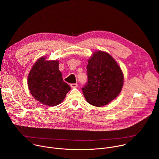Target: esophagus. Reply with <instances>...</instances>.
<instances>
[{
  "instance_id": "34e87169",
  "label": "esophagus",
  "mask_w": 159,
  "mask_h": 159,
  "mask_svg": "<svg viewBox=\"0 0 159 159\" xmlns=\"http://www.w3.org/2000/svg\"><path fill=\"white\" fill-rule=\"evenodd\" d=\"M70 87L72 88H76L78 87V85L77 84H70Z\"/></svg>"
}]
</instances>
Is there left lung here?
I'll use <instances>...</instances> for the list:
<instances>
[{
  "instance_id": "left-lung-1",
  "label": "left lung",
  "mask_w": 159,
  "mask_h": 159,
  "mask_svg": "<svg viewBox=\"0 0 159 159\" xmlns=\"http://www.w3.org/2000/svg\"><path fill=\"white\" fill-rule=\"evenodd\" d=\"M87 71L88 82L82 89L90 104L101 107L120 94L124 83L123 73L108 53L96 51L88 60Z\"/></svg>"
}]
</instances>
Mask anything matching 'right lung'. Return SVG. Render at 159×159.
<instances>
[{"label":"right lung","mask_w":159,"mask_h":159,"mask_svg":"<svg viewBox=\"0 0 159 159\" xmlns=\"http://www.w3.org/2000/svg\"><path fill=\"white\" fill-rule=\"evenodd\" d=\"M58 65V60H47L42 57L34 63L28 74L30 92L42 104H60L70 90V87L63 80Z\"/></svg>","instance_id":"right-lung-1"}]
</instances>
